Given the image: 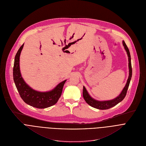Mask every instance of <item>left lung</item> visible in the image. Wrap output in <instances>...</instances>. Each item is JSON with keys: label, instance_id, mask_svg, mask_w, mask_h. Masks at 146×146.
Wrapping results in <instances>:
<instances>
[{"label": "left lung", "instance_id": "left-lung-1", "mask_svg": "<svg viewBox=\"0 0 146 146\" xmlns=\"http://www.w3.org/2000/svg\"><path fill=\"white\" fill-rule=\"evenodd\" d=\"M123 44L124 47L125 51L127 52V55L129 57V78L127 79V83H126V84H125V87H124V89L122 90L121 93L118 97H117V98H115L114 99L111 100L102 101V102L93 99L92 98H91L90 95L89 94V93H87L85 87L83 86V96L84 99L87 104H89L90 106L93 107V108H94L98 109L99 110H106V109H109L111 108H113V107L115 106V105H117L119 103L121 102L125 98L126 94H127V92L129 86L130 84V82L131 80V76H132V67H131V56H130L129 48L127 47V45L125 44L124 41H123Z\"/></svg>", "mask_w": 146, "mask_h": 146}]
</instances>
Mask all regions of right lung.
<instances>
[{
    "label": "right lung",
    "mask_w": 146,
    "mask_h": 146,
    "mask_svg": "<svg viewBox=\"0 0 146 146\" xmlns=\"http://www.w3.org/2000/svg\"><path fill=\"white\" fill-rule=\"evenodd\" d=\"M24 43L18 50L15 58L13 66V80L17 91L22 100L27 104L37 109H44L55 104L60 98L63 86L66 80L58 84L54 89L47 92H40L32 89L22 77L19 58Z\"/></svg>",
    "instance_id": "obj_1"
}]
</instances>
